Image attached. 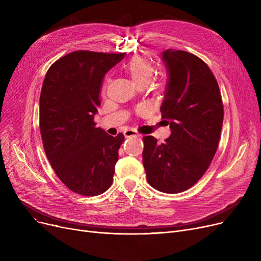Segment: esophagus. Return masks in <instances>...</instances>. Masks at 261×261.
Wrapping results in <instances>:
<instances>
[{
	"instance_id": "esophagus-1",
	"label": "esophagus",
	"mask_w": 261,
	"mask_h": 261,
	"mask_svg": "<svg viewBox=\"0 0 261 261\" xmlns=\"http://www.w3.org/2000/svg\"><path fill=\"white\" fill-rule=\"evenodd\" d=\"M123 135H125L126 139H129V138H139V136H141L135 130H130V129L126 130L125 132H123Z\"/></svg>"
}]
</instances>
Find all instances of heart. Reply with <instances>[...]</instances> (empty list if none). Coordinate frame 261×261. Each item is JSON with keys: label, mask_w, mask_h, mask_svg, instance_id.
I'll return each instance as SVG.
<instances>
[{"label": "heart", "mask_w": 261, "mask_h": 261, "mask_svg": "<svg viewBox=\"0 0 261 261\" xmlns=\"http://www.w3.org/2000/svg\"><path fill=\"white\" fill-rule=\"evenodd\" d=\"M123 71L130 77L133 85L136 88H146L154 76V64L151 59H149L142 55H136L130 58L126 64L123 65ZM163 81L158 82L156 86L163 85Z\"/></svg>", "instance_id": "obj_1"}]
</instances>
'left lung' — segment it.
<instances>
[{
	"instance_id": "1",
	"label": "left lung",
	"mask_w": 261,
	"mask_h": 261,
	"mask_svg": "<svg viewBox=\"0 0 261 261\" xmlns=\"http://www.w3.org/2000/svg\"><path fill=\"white\" fill-rule=\"evenodd\" d=\"M161 58L168 76L161 112L171 134L163 144L144 136L143 164L150 185L177 194L194 186L210 167L220 139L223 103L214 74L199 57L170 48Z\"/></svg>"
}]
</instances>
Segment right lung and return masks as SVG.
Listing matches in <instances>:
<instances>
[{
  "label": "right lung",
  "instance_id": "obj_1",
  "mask_svg": "<svg viewBox=\"0 0 261 261\" xmlns=\"http://www.w3.org/2000/svg\"><path fill=\"white\" fill-rule=\"evenodd\" d=\"M126 54L77 50L58 59L40 95V132L44 151L61 182L82 196H98L112 185L125 136L96 128L100 88L109 70Z\"/></svg>",
  "mask_w": 261,
  "mask_h": 261
}]
</instances>
